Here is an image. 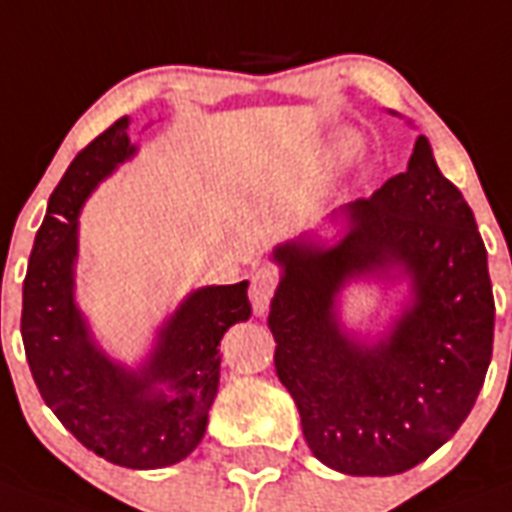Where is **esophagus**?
I'll return each instance as SVG.
<instances>
[{"label": "esophagus", "instance_id": "obj_1", "mask_svg": "<svg viewBox=\"0 0 512 512\" xmlns=\"http://www.w3.org/2000/svg\"><path fill=\"white\" fill-rule=\"evenodd\" d=\"M276 284H279V273L273 268H257L252 273V284H249V300L255 306L257 314H265L268 311V303H271L273 292H276Z\"/></svg>", "mask_w": 512, "mask_h": 512}]
</instances>
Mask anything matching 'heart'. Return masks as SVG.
Here are the masks:
<instances>
[{
	"mask_svg": "<svg viewBox=\"0 0 512 512\" xmlns=\"http://www.w3.org/2000/svg\"><path fill=\"white\" fill-rule=\"evenodd\" d=\"M365 155V144L357 134H343L338 142H335L333 152H330V158H327V166L333 171H343L354 166V163H360V158Z\"/></svg>",
	"mask_w": 512,
	"mask_h": 512,
	"instance_id": "b5f03b06",
	"label": "heart"
}]
</instances>
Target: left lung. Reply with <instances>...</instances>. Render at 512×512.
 <instances>
[{
    "label": "left lung",
    "instance_id": "left-lung-1",
    "mask_svg": "<svg viewBox=\"0 0 512 512\" xmlns=\"http://www.w3.org/2000/svg\"><path fill=\"white\" fill-rule=\"evenodd\" d=\"M335 217V244L273 249L276 376L300 411L319 462L346 475H397L435 454L473 411L491 362L494 295L473 209L440 174L427 136L408 169ZM408 278L412 303L376 344L337 322L351 278Z\"/></svg>",
    "mask_w": 512,
    "mask_h": 512
}]
</instances>
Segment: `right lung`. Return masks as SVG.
Instances as JSON below:
<instances>
[{
	"label": "right lung",
	"instance_id": "add662e5",
	"mask_svg": "<svg viewBox=\"0 0 512 512\" xmlns=\"http://www.w3.org/2000/svg\"><path fill=\"white\" fill-rule=\"evenodd\" d=\"M128 117L99 134L66 169L39 225L23 279L21 335L39 395L88 451L120 467L182 462L204 440L220 386V341L252 317L249 282L190 292L131 370L101 351L74 303L77 217L117 163L134 155Z\"/></svg>",
	"mask_w": 512,
	"mask_h": 512
}]
</instances>
